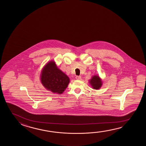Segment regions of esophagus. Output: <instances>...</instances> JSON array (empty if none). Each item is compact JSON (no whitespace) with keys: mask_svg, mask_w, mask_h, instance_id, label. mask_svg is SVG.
<instances>
[{"mask_svg":"<svg viewBox=\"0 0 146 146\" xmlns=\"http://www.w3.org/2000/svg\"><path fill=\"white\" fill-rule=\"evenodd\" d=\"M76 79L77 80H80L81 79V77L80 76H77L76 77Z\"/></svg>","mask_w":146,"mask_h":146,"instance_id":"34e87169","label":"esophagus"}]
</instances>
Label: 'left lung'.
Returning a JSON list of instances; mask_svg holds the SVG:
<instances>
[{"instance_id":"1","label":"left lung","mask_w":146,"mask_h":146,"mask_svg":"<svg viewBox=\"0 0 146 146\" xmlns=\"http://www.w3.org/2000/svg\"><path fill=\"white\" fill-rule=\"evenodd\" d=\"M89 83L93 89L99 90L102 85V81L98 75H94L89 81Z\"/></svg>"}]
</instances>
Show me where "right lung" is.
Segmentation results:
<instances>
[{
  "label": "right lung",
  "mask_w": 146,
  "mask_h": 146,
  "mask_svg": "<svg viewBox=\"0 0 146 146\" xmlns=\"http://www.w3.org/2000/svg\"><path fill=\"white\" fill-rule=\"evenodd\" d=\"M41 82L45 88L52 93L62 94L70 82L69 78L59 69L54 61H50L44 67L41 74Z\"/></svg>",
  "instance_id": "obj_1"
}]
</instances>
